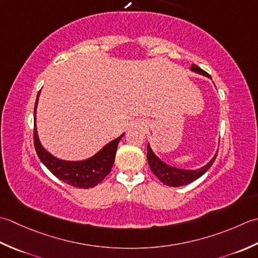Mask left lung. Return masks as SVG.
Instances as JSON below:
<instances>
[{
  "instance_id": "left-lung-1",
  "label": "left lung",
  "mask_w": 258,
  "mask_h": 258,
  "mask_svg": "<svg viewBox=\"0 0 258 258\" xmlns=\"http://www.w3.org/2000/svg\"><path fill=\"white\" fill-rule=\"evenodd\" d=\"M190 71L198 73V75H202L212 79L209 75L206 72L202 70L201 68H198L196 64H192L190 67ZM217 152L214 155V157L210 159L206 165L203 167H199L197 169H183V168H178L175 166H170L166 164L165 161H162L158 156H157L154 151H152L150 145H147V159L149 162V167L151 171L155 173L157 178L167 186L170 187H179V186H185L188 183L192 182L194 180L198 179L199 177H202L205 172H206L212 165L214 164L215 159H216Z\"/></svg>"
}]
</instances>
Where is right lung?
<instances>
[{
	"mask_svg": "<svg viewBox=\"0 0 258 258\" xmlns=\"http://www.w3.org/2000/svg\"><path fill=\"white\" fill-rule=\"evenodd\" d=\"M40 92L36 97L34 106V147L40 160L56 178L68 185L85 189L97 186L111 170L118 144L124 136V133L118 138L109 141L107 145H104L101 149L87 159L64 160L57 158L42 146L38 135L36 108H38Z\"/></svg>",
	"mask_w": 258,
	"mask_h": 258,
	"instance_id": "obj_1",
	"label": "right lung"
}]
</instances>
